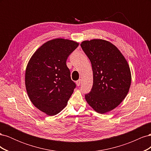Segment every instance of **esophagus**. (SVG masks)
Instances as JSON below:
<instances>
[{"label": "esophagus", "mask_w": 151, "mask_h": 151, "mask_svg": "<svg viewBox=\"0 0 151 151\" xmlns=\"http://www.w3.org/2000/svg\"><path fill=\"white\" fill-rule=\"evenodd\" d=\"M81 79H79L78 81H76V84H77V86H79L81 85Z\"/></svg>", "instance_id": "esophagus-1"}]
</instances>
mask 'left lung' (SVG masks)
Instances as JSON below:
<instances>
[{
  "label": "left lung",
  "instance_id": "8db88e82",
  "mask_svg": "<svg viewBox=\"0 0 151 151\" xmlns=\"http://www.w3.org/2000/svg\"><path fill=\"white\" fill-rule=\"evenodd\" d=\"M81 47L90 60L93 72V87L85 94L86 100L98 113L111 111L122 102L129 91V64L119 50L107 41H84Z\"/></svg>",
  "mask_w": 151,
  "mask_h": 151
}]
</instances>
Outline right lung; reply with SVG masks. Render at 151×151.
<instances>
[{
    "label": "right lung",
    "mask_w": 151,
    "mask_h": 151,
    "mask_svg": "<svg viewBox=\"0 0 151 151\" xmlns=\"http://www.w3.org/2000/svg\"><path fill=\"white\" fill-rule=\"evenodd\" d=\"M78 45L62 38L48 41L36 50L28 63L27 93L32 103L48 115L60 112L76 88L66 61Z\"/></svg>",
    "instance_id": "add662e5"
}]
</instances>
